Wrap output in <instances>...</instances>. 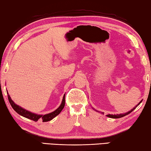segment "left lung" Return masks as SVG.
<instances>
[{
    "label": "left lung",
    "instance_id": "left-lung-1",
    "mask_svg": "<svg viewBox=\"0 0 151 151\" xmlns=\"http://www.w3.org/2000/svg\"><path fill=\"white\" fill-rule=\"evenodd\" d=\"M142 101L143 100H141V101L138 103V104L137 105H135V107L133 108V109H132L130 111H128L127 112V113H122V114H107L106 115V116H107V117H109V118H111V119H119V118H122V117H123V116H126V115H128V114H129L130 113H132V112L134 110V109L136 108L137 106L140 104V103L142 102ZM92 109H93L94 111H97V112H99L98 111H97V110H96L95 109H94L93 107H92ZM99 113H102L103 114H104V113H103V112H99Z\"/></svg>",
    "mask_w": 151,
    "mask_h": 151
}]
</instances>
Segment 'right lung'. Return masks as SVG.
Here are the masks:
<instances>
[{
	"label": "right lung",
	"mask_w": 151,
	"mask_h": 151,
	"mask_svg": "<svg viewBox=\"0 0 151 151\" xmlns=\"http://www.w3.org/2000/svg\"><path fill=\"white\" fill-rule=\"evenodd\" d=\"M7 94H8V98L9 100V102H10L12 107L14 109V110L16 111L17 113H18L19 115H21V116L27 118V119H29L30 120L35 121V122L38 121V119L42 120L43 122H48V121L52 120L54 118H55L56 116H58V115L61 113V111L63 110V109L64 108L65 103V93L63 97V99H62V101H61L60 106L57 109H56V110H55L54 111H53V112H52V113H48V114H38L31 113V112L26 110V109L21 107L20 106H19L18 105L16 104V103H15L12 101V100L10 95L8 94V92H7Z\"/></svg>",
	"instance_id": "1"
}]
</instances>
